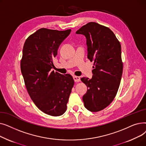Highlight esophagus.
Returning a JSON list of instances; mask_svg holds the SVG:
<instances>
[{"mask_svg":"<svg viewBox=\"0 0 146 146\" xmlns=\"http://www.w3.org/2000/svg\"><path fill=\"white\" fill-rule=\"evenodd\" d=\"M73 79H74V82H78L80 81V77H79V76H73Z\"/></svg>","mask_w":146,"mask_h":146,"instance_id":"obj_1","label":"esophagus"}]
</instances>
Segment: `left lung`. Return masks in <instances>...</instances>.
<instances>
[{"instance_id":"8db88e82","label":"left lung","mask_w":146,"mask_h":146,"mask_svg":"<svg viewBox=\"0 0 146 146\" xmlns=\"http://www.w3.org/2000/svg\"><path fill=\"white\" fill-rule=\"evenodd\" d=\"M76 34L86 37L88 58L94 61L92 79L81 78L88 88L83 101L88 110L100 111L112 102L119 86L123 70L121 44L109 28L96 22L88 23Z\"/></svg>"}]
</instances>
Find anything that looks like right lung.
Segmentation results:
<instances>
[{
	"label": "right lung",
	"instance_id": "add662e5",
	"mask_svg": "<svg viewBox=\"0 0 146 146\" xmlns=\"http://www.w3.org/2000/svg\"><path fill=\"white\" fill-rule=\"evenodd\" d=\"M70 33L41 28L27 38L23 47L21 69L28 92L38 109L51 116L66 112L74 85L70 74L51 71L59 46Z\"/></svg>",
	"mask_w": 146,
	"mask_h": 146
}]
</instances>
